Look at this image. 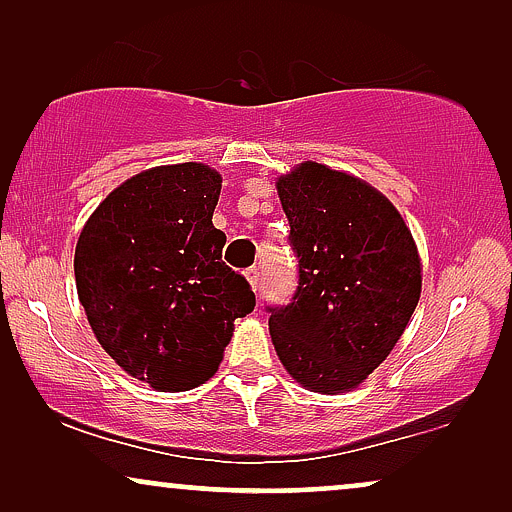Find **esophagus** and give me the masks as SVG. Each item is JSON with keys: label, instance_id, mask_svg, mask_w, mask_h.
Instances as JSON below:
<instances>
[{"label": "esophagus", "instance_id": "obj_1", "mask_svg": "<svg viewBox=\"0 0 512 512\" xmlns=\"http://www.w3.org/2000/svg\"><path fill=\"white\" fill-rule=\"evenodd\" d=\"M244 277H247V282L251 284V289H258V279H261V272H258V268L254 265V268H247V272H244Z\"/></svg>", "mask_w": 512, "mask_h": 512}]
</instances>
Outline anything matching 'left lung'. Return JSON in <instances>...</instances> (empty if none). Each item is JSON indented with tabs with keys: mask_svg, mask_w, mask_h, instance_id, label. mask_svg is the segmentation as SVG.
Wrapping results in <instances>:
<instances>
[{
	"mask_svg": "<svg viewBox=\"0 0 512 512\" xmlns=\"http://www.w3.org/2000/svg\"><path fill=\"white\" fill-rule=\"evenodd\" d=\"M298 256L291 303L268 307L270 335L293 380L342 394L366 380L408 326L422 263L398 209L366 181L305 160L277 179Z\"/></svg>",
	"mask_w": 512,
	"mask_h": 512,
	"instance_id": "1",
	"label": "left lung"
}]
</instances>
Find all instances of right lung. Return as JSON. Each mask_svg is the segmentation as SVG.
<instances>
[{
  "label": "right lung",
  "mask_w": 512,
  "mask_h": 512,
  "mask_svg": "<svg viewBox=\"0 0 512 512\" xmlns=\"http://www.w3.org/2000/svg\"><path fill=\"white\" fill-rule=\"evenodd\" d=\"M219 193L221 174L202 163L151 167L114 188L76 242V291L97 342L153 389L205 384L233 321L256 305L221 261Z\"/></svg>",
  "instance_id": "1"
}]
</instances>
